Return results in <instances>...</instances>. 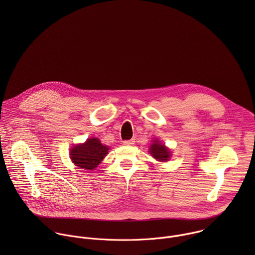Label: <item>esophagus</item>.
<instances>
[{
	"instance_id": "esophagus-1",
	"label": "esophagus",
	"mask_w": 255,
	"mask_h": 255,
	"mask_svg": "<svg viewBox=\"0 0 255 255\" xmlns=\"http://www.w3.org/2000/svg\"><path fill=\"white\" fill-rule=\"evenodd\" d=\"M134 143H135L134 139H130V140H125V141H123V144H124V145H127V146H130V145H133Z\"/></svg>"
}]
</instances>
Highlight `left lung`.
<instances>
[{
	"label": "left lung",
	"instance_id": "8db88e82",
	"mask_svg": "<svg viewBox=\"0 0 255 255\" xmlns=\"http://www.w3.org/2000/svg\"><path fill=\"white\" fill-rule=\"evenodd\" d=\"M150 153L155 159L160 161H167V159L170 157V151L164 145H161L158 140L153 141V144L150 146Z\"/></svg>",
	"mask_w": 255,
	"mask_h": 255
}]
</instances>
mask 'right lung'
<instances>
[{
	"label": "right lung",
	"mask_w": 255,
	"mask_h": 255,
	"mask_svg": "<svg viewBox=\"0 0 255 255\" xmlns=\"http://www.w3.org/2000/svg\"><path fill=\"white\" fill-rule=\"evenodd\" d=\"M108 150L109 147L103 145L98 138H90L70 150V158L80 168L94 169L108 154Z\"/></svg>",
	"instance_id": "add662e5"
}]
</instances>
